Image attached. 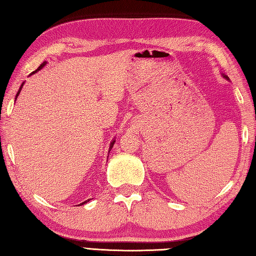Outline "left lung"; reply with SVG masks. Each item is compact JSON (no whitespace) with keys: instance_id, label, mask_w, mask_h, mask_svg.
<instances>
[{"instance_id":"left-lung-1","label":"left lung","mask_w":256,"mask_h":256,"mask_svg":"<svg viewBox=\"0 0 256 256\" xmlns=\"http://www.w3.org/2000/svg\"><path fill=\"white\" fill-rule=\"evenodd\" d=\"M226 79H228V77H226Z\"/></svg>"}]
</instances>
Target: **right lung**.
<instances>
[{
  "label": "right lung",
  "instance_id": "add662e5",
  "mask_svg": "<svg viewBox=\"0 0 256 256\" xmlns=\"http://www.w3.org/2000/svg\"><path fill=\"white\" fill-rule=\"evenodd\" d=\"M45 64H46V62H42V64H40V67H38L36 70H35V72H32V74H35L36 72H38V70H40L42 67H44L45 66ZM23 84H22V86H20V90H18V94H16V98H18V96L20 94V90H22V88H23ZM16 98H15V99H16ZM114 142H116V140H113V142L111 143V145H110V150H111V148H113V144H114ZM90 199H88V200H86V201H84V202H82V204H86V202H88V201H89Z\"/></svg>",
  "mask_w": 256,
  "mask_h": 256
}]
</instances>
